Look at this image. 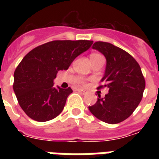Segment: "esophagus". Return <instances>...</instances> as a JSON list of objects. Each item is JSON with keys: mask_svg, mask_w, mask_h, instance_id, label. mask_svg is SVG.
I'll use <instances>...</instances> for the list:
<instances>
[{"mask_svg": "<svg viewBox=\"0 0 159 159\" xmlns=\"http://www.w3.org/2000/svg\"><path fill=\"white\" fill-rule=\"evenodd\" d=\"M77 91H78V92H81V93H82V94H83V95L87 94V91H85V90H82V89H77Z\"/></svg>", "mask_w": 159, "mask_h": 159, "instance_id": "1", "label": "esophagus"}]
</instances>
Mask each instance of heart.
Instances as JSON below:
<instances>
[{"label": "heart", "mask_w": 159, "mask_h": 159, "mask_svg": "<svg viewBox=\"0 0 159 159\" xmlns=\"http://www.w3.org/2000/svg\"><path fill=\"white\" fill-rule=\"evenodd\" d=\"M99 57H102V55L98 54V53H92L91 56H90V58H91L92 61L97 59V58H99Z\"/></svg>", "instance_id": "1"}]
</instances>
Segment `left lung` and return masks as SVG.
Here are the masks:
<instances>
[{"label": "left lung", "instance_id": "8db88e82", "mask_svg": "<svg viewBox=\"0 0 159 159\" xmlns=\"http://www.w3.org/2000/svg\"><path fill=\"white\" fill-rule=\"evenodd\" d=\"M106 58L104 77L98 89L106 87L105 97L98 95L96 104L90 111L100 120L118 124L129 117L140 103L145 88V80L140 66L122 48L110 43L98 41L92 45Z\"/></svg>", "mask_w": 159, "mask_h": 159}]
</instances>
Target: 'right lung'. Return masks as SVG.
Returning <instances> with one entry per match:
<instances>
[{"label": "right lung", "instance_id": "add662e5", "mask_svg": "<svg viewBox=\"0 0 159 159\" xmlns=\"http://www.w3.org/2000/svg\"><path fill=\"white\" fill-rule=\"evenodd\" d=\"M91 40H54L29 52L14 72L13 89L19 105L34 120H53L62 111L72 92L53 87L60 70H67L76 57L92 46Z\"/></svg>", "mask_w": 159, "mask_h": 159}]
</instances>
